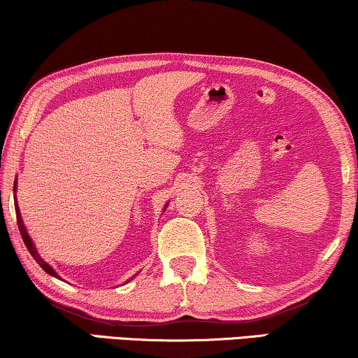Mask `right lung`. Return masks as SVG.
<instances>
[{
    "label": "right lung",
    "mask_w": 358,
    "mask_h": 358,
    "mask_svg": "<svg viewBox=\"0 0 358 358\" xmlns=\"http://www.w3.org/2000/svg\"><path fill=\"white\" fill-rule=\"evenodd\" d=\"M14 192H16V180H14ZM14 208H16V218H17V227H19V231H21V236H22V241H24V244H26V248H27V251L31 252V256L36 259V262L38 264V266H41L43 271H45L47 273H50L52 277H57V278H60L57 275V272L53 271V268L48 266V264L43 261V259L38 256V252H37V249H36V246H34V243H32V239H31V236H29L27 234V229H26V227H24V222H22V218H21V212H19V207H17V202H14Z\"/></svg>",
    "instance_id": "obj_1"
}]
</instances>
